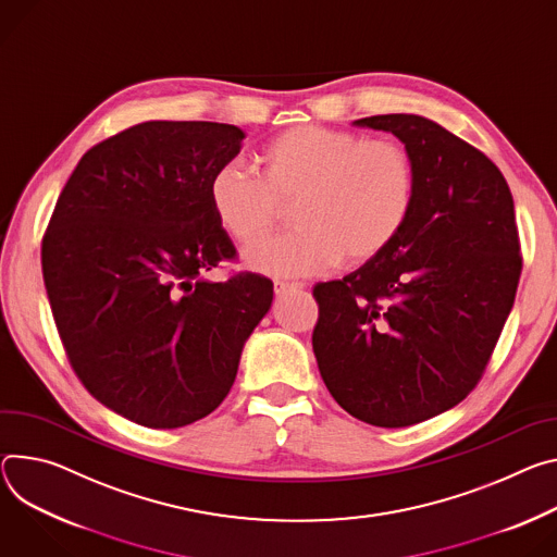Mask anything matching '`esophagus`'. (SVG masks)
<instances>
[{
  "mask_svg": "<svg viewBox=\"0 0 557 557\" xmlns=\"http://www.w3.org/2000/svg\"><path fill=\"white\" fill-rule=\"evenodd\" d=\"M305 286H307L305 282H284V280H275V284H273L277 295H284V293L295 290V288H305Z\"/></svg>",
  "mask_w": 557,
  "mask_h": 557,
  "instance_id": "34e87169",
  "label": "esophagus"
}]
</instances>
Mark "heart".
<instances>
[{
  "label": "heart",
  "instance_id": "1",
  "mask_svg": "<svg viewBox=\"0 0 557 557\" xmlns=\"http://www.w3.org/2000/svg\"><path fill=\"white\" fill-rule=\"evenodd\" d=\"M252 166L256 175L218 166L207 193L218 226L239 246L260 244L290 207L297 226L248 252L267 275L362 267L397 242L416 209V162L393 137L299 124L264 141Z\"/></svg>",
  "mask_w": 557,
  "mask_h": 557
}]
</instances>
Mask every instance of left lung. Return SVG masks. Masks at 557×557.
<instances>
[{
  "label": "left lung",
  "instance_id": "8db88e82",
  "mask_svg": "<svg viewBox=\"0 0 557 557\" xmlns=\"http://www.w3.org/2000/svg\"><path fill=\"white\" fill-rule=\"evenodd\" d=\"M393 133L416 162L413 215L380 258L313 286V350L339 407L399 429L460 404L482 380L522 273L499 169L420 115L356 122Z\"/></svg>",
  "mask_w": 557,
  "mask_h": 557
}]
</instances>
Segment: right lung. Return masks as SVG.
Returning <instances> with one entry per match:
<instances>
[{
    "label": "right lung",
    "instance_id": "add662e5",
    "mask_svg": "<svg viewBox=\"0 0 557 557\" xmlns=\"http://www.w3.org/2000/svg\"><path fill=\"white\" fill-rule=\"evenodd\" d=\"M218 122H144L86 150L41 242L50 309L86 391L148 429H180L228 395L273 282L205 275L237 250L209 177L242 148Z\"/></svg>",
    "mask_w": 557,
    "mask_h": 557
}]
</instances>
